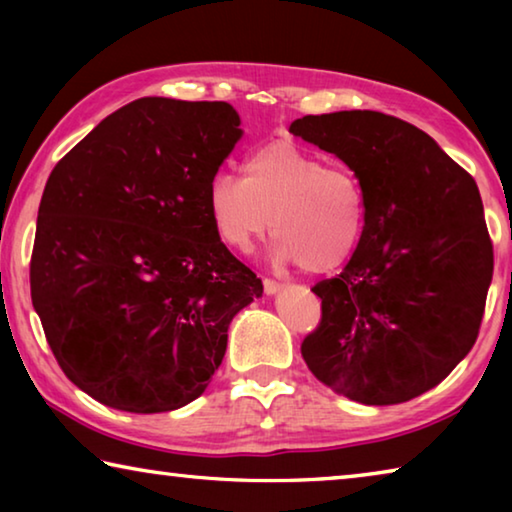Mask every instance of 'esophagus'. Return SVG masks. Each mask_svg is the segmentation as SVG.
Here are the masks:
<instances>
[{
  "label": "esophagus",
  "mask_w": 512,
  "mask_h": 512,
  "mask_svg": "<svg viewBox=\"0 0 512 512\" xmlns=\"http://www.w3.org/2000/svg\"><path fill=\"white\" fill-rule=\"evenodd\" d=\"M280 289H282V284H280V282L271 280V277H264V291L268 293V296H273V293H277Z\"/></svg>",
  "instance_id": "esophagus-1"
}]
</instances>
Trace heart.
<instances>
[{"instance_id":"b5f03b06","label":"heart","mask_w":512,"mask_h":512,"mask_svg":"<svg viewBox=\"0 0 512 512\" xmlns=\"http://www.w3.org/2000/svg\"><path fill=\"white\" fill-rule=\"evenodd\" d=\"M205 207L225 248L248 253L271 225L275 262L300 264L307 273L343 266L366 230V192L357 173L289 140L250 151L241 178L216 173Z\"/></svg>"}]
</instances>
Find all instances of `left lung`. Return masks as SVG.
<instances>
[{
  "label": "left lung",
  "instance_id": "8db88e82",
  "mask_svg": "<svg viewBox=\"0 0 512 512\" xmlns=\"http://www.w3.org/2000/svg\"><path fill=\"white\" fill-rule=\"evenodd\" d=\"M289 133L334 153L366 192L348 266L311 289L323 316L302 359L354 402H409L479 336L495 264L479 187L427 133L384 112L307 115Z\"/></svg>",
  "mask_w": 512,
  "mask_h": 512
}]
</instances>
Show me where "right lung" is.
Instances as JSON below:
<instances>
[{"mask_svg": "<svg viewBox=\"0 0 512 512\" xmlns=\"http://www.w3.org/2000/svg\"><path fill=\"white\" fill-rule=\"evenodd\" d=\"M225 101L144 97L47 180L31 300L69 381L131 413L194 402L262 280L216 239L205 194L241 137Z\"/></svg>", "mask_w": 512, "mask_h": 512, "instance_id": "add662e5", "label": "right lung"}]
</instances>
